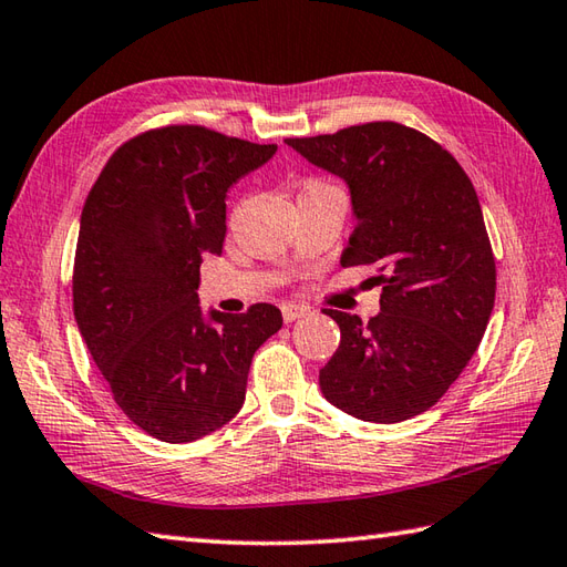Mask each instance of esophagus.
Returning <instances> with one entry per match:
<instances>
[{"mask_svg":"<svg viewBox=\"0 0 567 567\" xmlns=\"http://www.w3.org/2000/svg\"><path fill=\"white\" fill-rule=\"evenodd\" d=\"M280 311H282V319L287 321V323H292V321H297V319H302V317H307V307H299V305H290V302H282L280 305Z\"/></svg>","mask_w":567,"mask_h":567,"instance_id":"obj_1","label":"esophagus"}]
</instances>
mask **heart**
Here are the masks:
<instances>
[{
	"mask_svg": "<svg viewBox=\"0 0 567 567\" xmlns=\"http://www.w3.org/2000/svg\"><path fill=\"white\" fill-rule=\"evenodd\" d=\"M311 185H321V183H319V179H311V183H307V187H311Z\"/></svg>",
	"mask_w": 567,
	"mask_h": 567,
	"instance_id": "obj_1",
	"label": "heart"
}]
</instances>
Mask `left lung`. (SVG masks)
Wrapping results in <instances>:
<instances>
[{
    "instance_id": "8db88e82",
    "label": "left lung",
    "mask_w": 567,
    "mask_h": 567,
    "mask_svg": "<svg viewBox=\"0 0 567 567\" xmlns=\"http://www.w3.org/2000/svg\"><path fill=\"white\" fill-rule=\"evenodd\" d=\"M285 141L351 187L358 224L341 265H372L382 285L368 323L323 309L341 329L319 370L323 396L375 424L426 412L470 363L495 307V252L473 183L441 143L396 122Z\"/></svg>"
}]
</instances>
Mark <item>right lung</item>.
<instances>
[{
    "label": "right lung",
    "mask_w": 567,
    "mask_h": 567,
    "mask_svg": "<svg viewBox=\"0 0 567 567\" xmlns=\"http://www.w3.org/2000/svg\"><path fill=\"white\" fill-rule=\"evenodd\" d=\"M197 124L122 143L82 207L72 311L118 409L165 443L231 421L252 353L280 331L272 305L244 315L199 309L202 258L221 256L226 189L275 155Z\"/></svg>",
    "instance_id": "1"
}]
</instances>
